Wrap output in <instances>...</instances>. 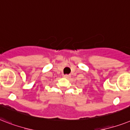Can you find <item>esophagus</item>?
<instances>
[{
  "instance_id": "1",
  "label": "esophagus",
  "mask_w": 130,
  "mask_h": 130,
  "mask_svg": "<svg viewBox=\"0 0 130 130\" xmlns=\"http://www.w3.org/2000/svg\"><path fill=\"white\" fill-rule=\"evenodd\" d=\"M64 78H68H68H70L71 77V76H70V75H68V74H66V75H64Z\"/></svg>"
}]
</instances>
